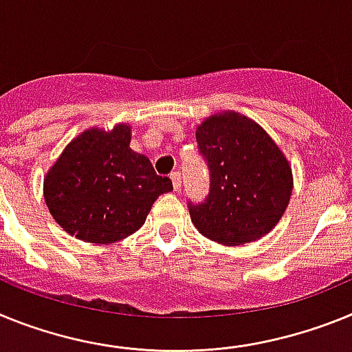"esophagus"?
<instances>
[{"mask_svg":"<svg viewBox=\"0 0 352 352\" xmlns=\"http://www.w3.org/2000/svg\"><path fill=\"white\" fill-rule=\"evenodd\" d=\"M170 179H172V184H173V189H180V186H182V179H180V173L179 172H173L172 175H170Z\"/></svg>","mask_w":352,"mask_h":352,"instance_id":"1","label":"esophagus"}]
</instances>
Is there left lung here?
Returning a JSON list of instances; mask_svg holds the SVG:
<instances>
[{"label": "left lung", "mask_w": 352, "mask_h": 352, "mask_svg": "<svg viewBox=\"0 0 352 352\" xmlns=\"http://www.w3.org/2000/svg\"><path fill=\"white\" fill-rule=\"evenodd\" d=\"M197 142L210 170L209 197L189 207L197 230L225 246H243L269 234L294 186L282 148L264 127L232 109L204 118Z\"/></svg>", "instance_id": "8db88e82"}]
</instances>
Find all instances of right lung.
<instances>
[{"instance_id":"obj_1","label":"right lung","mask_w":352,"mask_h":352,"mask_svg":"<svg viewBox=\"0 0 352 352\" xmlns=\"http://www.w3.org/2000/svg\"><path fill=\"white\" fill-rule=\"evenodd\" d=\"M131 125L90 127L63 148L44 177V200L54 221L76 239L109 244L143 227L172 180L134 152Z\"/></svg>"}]
</instances>
